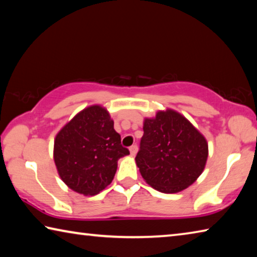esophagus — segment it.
Listing matches in <instances>:
<instances>
[{"label": "esophagus", "mask_w": 257, "mask_h": 257, "mask_svg": "<svg viewBox=\"0 0 257 257\" xmlns=\"http://www.w3.org/2000/svg\"><path fill=\"white\" fill-rule=\"evenodd\" d=\"M129 151H130V155H132V156H135V155H136L137 151H138V147H137V145H133V146H130V147H129Z\"/></svg>", "instance_id": "34e87169"}]
</instances>
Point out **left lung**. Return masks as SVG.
<instances>
[{
	"label": "left lung",
	"instance_id": "1",
	"mask_svg": "<svg viewBox=\"0 0 257 257\" xmlns=\"http://www.w3.org/2000/svg\"><path fill=\"white\" fill-rule=\"evenodd\" d=\"M136 163L147 184L165 194L186 189L201 176L208 155L203 135L173 110L145 119Z\"/></svg>",
	"mask_w": 257,
	"mask_h": 257
}]
</instances>
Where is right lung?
I'll return each instance as SVG.
<instances>
[{
  "instance_id": "add662e5",
  "label": "right lung",
  "mask_w": 257,
  "mask_h": 257,
  "mask_svg": "<svg viewBox=\"0 0 257 257\" xmlns=\"http://www.w3.org/2000/svg\"><path fill=\"white\" fill-rule=\"evenodd\" d=\"M128 154L110 114L99 105L78 113L54 141V162L61 179L86 196L96 195L110 185L118 160Z\"/></svg>"
}]
</instances>
